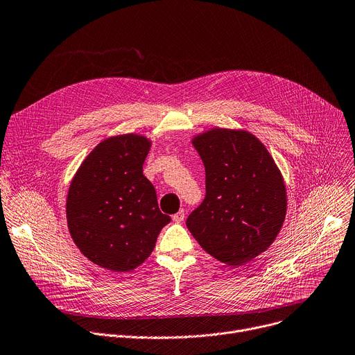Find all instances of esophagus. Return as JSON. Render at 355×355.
Masks as SVG:
<instances>
[{
	"instance_id": "obj_1",
	"label": "esophagus",
	"mask_w": 355,
	"mask_h": 355,
	"mask_svg": "<svg viewBox=\"0 0 355 355\" xmlns=\"http://www.w3.org/2000/svg\"><path fill=\"white\" fill-rule=\"evenodd\" d=\"M184 218H185V214H184V211L181 209V211H178L177 214H174L173 216V221L174 223H182L184 221Z\"/></svg>"
}]
</instances>
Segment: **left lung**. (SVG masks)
<instances>
[{
    "instance_id": "left-lung-1",
    "label": "left lung",
    "mask_w": 355,
    "mask_h": 355,
    "mask_svg": "<svg viewBox=\"0 0 355 355\" xmlns=\"http://www.w3.org/2000/svg\"><path fill=\"white\" fill-rule=\"evenodd\" d=\"M205 168V198L187 218L198 244L230 267L264 252L286 220L287 193L277 165L257 137L209 130L193 139Z\"/></svg>"
}]
</instances>
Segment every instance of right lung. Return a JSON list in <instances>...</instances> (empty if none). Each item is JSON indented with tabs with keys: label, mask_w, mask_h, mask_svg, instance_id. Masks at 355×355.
Masks as SVG:
<instances>
[{
	"label": "right lung",
	"mask_w": 355,
	"mask_h": 355,
	"mask_svg": "<svg viewBox=\"0 0 355 355\" xmlns=\"http://www.w3.org/2000/svg\"><path fill=\"white\" fill-rule=\"evenodd\" d=\"M150 139L135 134L107 138L81 164L67 197V223L80 251L103 268L127 272L153 252L171 218L158 208L143 164Z\"/></svg>",
	"instance_id": "obj_1"
}]
</instances>
